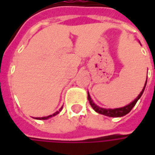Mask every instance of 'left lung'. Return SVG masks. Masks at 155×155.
Returning <instances> with one entry per match:
<instances>
[{
  "mask_svg": "<svg viewBox=\"0 0 155 155\" xmlns=\"http://www.w3.org/2000/svg\"><path fill=\"white\" fill-rule=\"evenodd\" d=\"M146 84L147 81L146 83H145V86L143 88V90L141 91V92L139 94V96L134 99L132 103H130V104H128L127 106H124V107H122V108H117V109H113V110H112V109H104V108H101V107H99V106L96 105V104L93 103V101L91 100V96H90L89 92H88V100H89V103L91 104V106L93 108V110H95L96 112L99 113V114H102V115H104V116H110V117H121V116L127 115L128 113H129V112L131 111V110L133 109V107H134V105H135V104L137 103V101L140 99V97H141V95L143 94V91H144V90H145Z\"/></svg>",
  "mask_w": 155,
  "mask_h": 155,
  "instance_id": "8db88e82",
  "label": "left lung"
}]
</instances>
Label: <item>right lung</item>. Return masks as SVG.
I'll list each match as a JSON object with an SVG mask.
<instances>
[{"instance_id": "obj_1", "label": "right lung", "mask_w": 155, "mask_h": 155, "mask_svg": "<svg viewBox=\"0 0 155 155\" xmlns=\"http://www.w3.org/2000/svg\"><path fill=\"white\" fill-rule=\"evenodd\" d=\"M61 110H62V108H61L60 110H58V111H57V112H55L54 114H52V115H51V116H45V117H38V118H36V119H39V120H46V119H48V118H50V117H52V116H56V115H58V114L59 113V111H61Z\"/></svg>"}]
</instances>
